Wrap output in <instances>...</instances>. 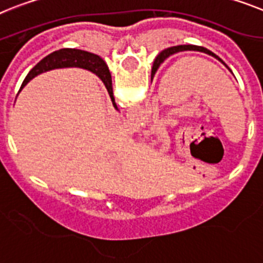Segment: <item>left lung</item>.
Instances as JSON below:
<instances>
[{"mask_svg":"<svg viewBox=\"0 0 263 263\" xmlns=\"http://www.w3.org/2000/svg\"><path fill=\"white\" fill-rule=\"evenodd\" d=\"M182 50H198V51H203V53H208V54L210 55H214L215 58H218L215 54H213L212 51L208 50V49L202 48V46H196V45H179V46H173V48H169L166 49V50H163L166 53V57L169 54H174V53H177V51H182Z\"/></svg>","mask_w":263,"mask_h":263,"instance_id":"8db88e82","label":"left lung"}]
</instances>
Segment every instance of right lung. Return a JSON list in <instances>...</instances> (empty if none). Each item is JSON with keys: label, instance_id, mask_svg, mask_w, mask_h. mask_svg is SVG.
Listing matches in <instances>:
<instances>
[{"label": "right lung", "instance_id": "1", "mask_svg": "<svg viewBox=\"0 0 263 263\" xmlns=\"http://www.w3.org/2000/svg\"><path fill=\"white\" fill-rule=\"evenodd\" d=\"M67 66L84 67V69H87V70L93 71L94 74H97L98 77L102 80L105 86H106L114 107H117L113 97L111 76H110V71L109 69H107V65L105 64V61L100 57V55L91 54V53H87V51L84 50H78V49H61V50H57L54 51V53H51V54L46 55L44 60H41V61L38 62V64L29 71V74L26 76L24 82H22L21 89L25 85L28 84L31 78H34L37 74L51 70V69H55V67Z\"/></svg>", "mask_w": 263, "mask_h": 263}]
</instances>
